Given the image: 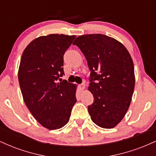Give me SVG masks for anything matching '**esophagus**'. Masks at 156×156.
Here are the masks:
<instances>
[{
  "label": "esophagus",
  "instance_id": "1",
  "mask_svg": "<svg viewBox=\"0 0 156 156\" xmlns=\"http://www.w3.org/2000/svg\"><path fill=\"white\" fill-rule=\"evenodd\" d=\"M79 89L80 90H83L84 89H85V84L84 83H81L79 85Z\"/></svg>",
  "mask_w": 156,
  "mask_h": 156
}]
</instances>
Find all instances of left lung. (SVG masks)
I'll list each match as a JSON object with an SVG mask.
<instances>
[{"mask_svg": "<svg viewBox=\"0 0 156 156\" xmlns=\"http://www.w3.org/2000/svg\"><path fill=\"white\" fill-rule=\"evenodd\" d=\"M85 55L91 73L88 90L94 102L88 106L92 122L113 128L129 108L135 87L133 62L126 48L101 34L79 36L73 42Z\"/></svg>", "mask_w": 156, "mask_h": 156, "instance_id": "1", "label": "left lung"}]
</instances>
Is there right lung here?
<instances>
[{"instance_id":"1","label":"right lung","mask_w":156,"mask_h":156,"mask_svg":"<svg viewBox=\"0 0 156 156\" xmlns=\"http://www.w3.org/2000/svg\"><path fill=\"white\" fill-rule=\"evenodd\" d=\"M76 37L58 34L37 37L21 57L18 80L23 101L36 120L49 130L67 124L77 101L76 84L58 82L64 75V54Z\"/></svg>"}]
</instances>
